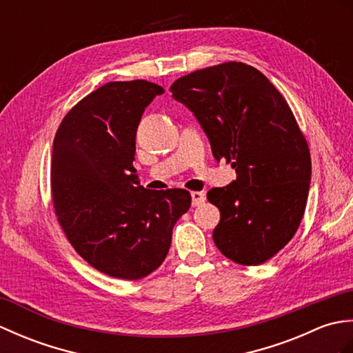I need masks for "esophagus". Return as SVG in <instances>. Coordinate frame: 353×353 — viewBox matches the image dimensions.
<instances>
[{
	"mask_svg": "<svg viewBox=\"0 0 353 353\" xmlns=\"http://www.w3.org/2000/svg\"><path fill=\"white\" fill-rule=\"evenodd\" d=\"M191 197H192V206H200L205 203L206 194L201 191H194V192H191Z\"/></svg>",
	"mask_w": 353,
	"mask_h": 353,
	"instance_id": "34e87169",
	"label": "esophagus"
}]
</instances>
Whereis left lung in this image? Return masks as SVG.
I'll use <instances>...</instances> for the list:
<instances>
[{"label": "left lung", "mask_w": 353, "mask_h": 353, "mask_svg": "<svg viewBox=\"0 0 353 353\" xmlns=\"http://www.w3.org/2000/svg\"><path fill=\"white\" fill-rule=\"evenodd\" d=\"M170 91L197 118L215 159L236 171V181L208 192L220 209L215 245L241 265L273 258L303 219L311 181L310 148L288 103L243 62L194 71Z\"/></svg>", "instance_id": "obj_1"}]
</instances>
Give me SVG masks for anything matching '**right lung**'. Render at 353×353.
I'll use <instances>...</instances> for the list:
<instances>
[{
    "label": "right lung",
    "instance_id": "right-lung-1",
    "mask_svg": "<svg viewBox=\"0 0 353 353\" xmlns=\"http://www.w3.org/2000/svg\"><path fill=\"white\" fill-rule=\"evenodd\" d=\"M161 94L163 88L147 80L110 81L65 115L52 142L57 220L89 265L118 279L154 272L191 206L188 191L147 190L134 174L141 117Z\"/></svg>",
    "mask_w": 353,
    "mask_h": 353
}]
</instances>
